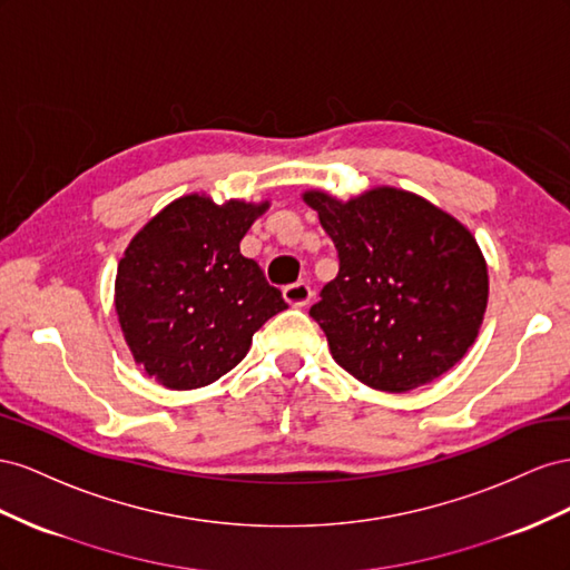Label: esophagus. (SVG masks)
<instances>
[{"mask_svg":"<svg viewBox=\"0 0 570 570\" xmlns=\"http://www.w3.org/2000/svg\"><path fill=\"white\" fill-rule=\"evenodd\" d=\"M284 298L288 305L294 307H305L313 298V288L307 282H296V284H288L284 286Z\"/></svg>","mask_w":570,"mask_h":570,"instance_id":"obj_1","label":"esophagus"}]
</instances>
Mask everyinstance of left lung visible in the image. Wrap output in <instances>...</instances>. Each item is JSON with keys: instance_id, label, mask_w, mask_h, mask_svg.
<instances>
[{"instance_id": "8db88e82", "label": "left lung", "mask_w": 570, "mask_h": 570, "mask_svg": "<svg viewBox=\"0 0 570 570\" xmlns=\"http://www.w3.org/2000/svg\"><path fill=\"white\" fill-rule=\"evenodd\" d=\"M338 250V274L311 307L334 361L372 389L430 384L475 344L490 296L484 255L456 217L411 190L351 200L305 190Z\"/></svg>"}]
</instances>
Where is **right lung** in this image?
I'll return each mask as SVG.
<instances>
[{
	"mask_svg": "<svg viewBox=\"0 0 570 570\" xmlns=\"http://www.w3.org/2000/svg\"><path fill=\"white\" fill-rule=\"evenodd\" d=\"M269 200L205 193L169 203L131 238L117 267L114 307L134 361L157 384L188 392L217 382L250 351L253 334L286 311L240 238Z\"/></svg>",
	"mask_w": 570,
	"mask_h": 570,
	"instance_id": "right-lung-1",
	"label": "right lung"
}]
</instances>
